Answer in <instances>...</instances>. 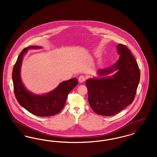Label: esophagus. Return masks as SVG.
Masks as SVG:
<instances>
[{
  "label": "esophagus",
  "mask_w": 157,
  "mask_h": 157,
  "mask_svg": "<svg viewBox=\"0 0 157 157\" xmlns=\"http://www.w3.org/2000/svg\"><path fill=\"white\" fill-rule=\"evenodd\" d=\"M86 80V77L83 75H81L79 78H78V81L80 83H82V82H84Z\"/></svg>",
  "instance_id": "34e87169"
}]
</instances>
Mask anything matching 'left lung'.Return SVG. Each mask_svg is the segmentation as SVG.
Here are the masks:
<instances>
[{
    "mask_svg": "<svg viewBox=\"0 0 157 157\" xmlns=\"http://www.w3.org/2000/svg\"><path fill=\"white\" fill-rule=\"evenodd\" d=\"M120 58L108 69L98 71L101 76L118 71L113 77L90 78L86 81L88 101L94 111L103 116L115 115L134 99L140 79L138 63L126 45L117 46Z\"/></svg>",
    "mask_w": 157,
    "mask_h": 157,
    "instance_id": "1",
    "label": "left lung"
}]
</instances>
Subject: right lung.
Returning a JSON list of instances; mask_svg holds the SVG:
<instances>
[{
    "label": "right lung",
    "instance_id": "add662e5",
    "mask_svg": "<svg viewBox=\"0 0 157 157\" xmlns=\"http://www.w3.org/2000/svg\"><path fill=\"white\" fill-rule=\"evenodd\" d=\"M39 49L40 46H30L20 53L12 72L13 90L19 104L31 113L38 117H49L56 115L64 107L67 95L78 84L76 78L61 82L59 86L48 94L34 95L25 89L21 79V67L23 55L28 49Z\"/></svg>",
    "mask_w": 157,
    "mask_h": 157
}]
</instances>
